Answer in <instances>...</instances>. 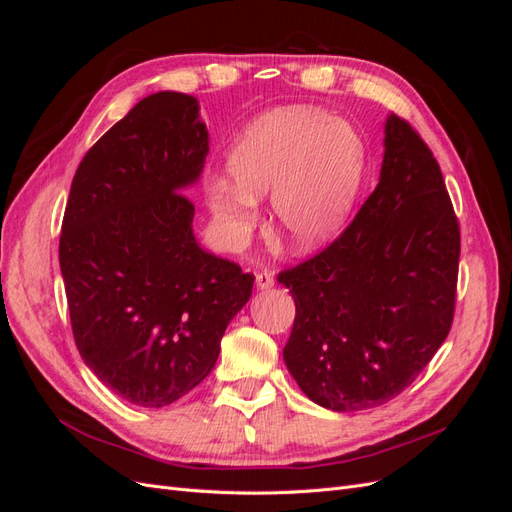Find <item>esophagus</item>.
Segmentation results:
<instances>
[{
    "label": "esophagus",
    "mask_w": 512,
    "mask_h": 512,
    "mask_svg": "<svg viewBox=\"0 0 512 512\" xmlns=\"http://www.w3.org/2000/svg\"><path fill=\"white\" fill-rule=\"evenodd\" d=\"M273 284H275V277H273V273H271V271L262 269V271H258V273H256V286H258L260 290L271 288Z\"/></svg>",
    "instance_id": "1"
}]
</instances>
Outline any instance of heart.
Returning a JSON list of instances; mask_svg holds the SVG:
<instances>
[{
	"label": "heart",
	"mask_w": 512,
	"mask_h": 512,
	"mask_svg": "<svg viewBox=\"0 0 512 512\" xmlns=\"http://www.w3.org/2000/svg\"><path fill=\"white\" fill-rule=\"evenodd\" d=\"M363 170V143L344 121L316 108H280L254 121L228 156L236 183L211 175L209 207L224 239L241 245L256 226L258 196L271 192L277 235L307 250L342 224Z\"/></svg>",
	"instance_id": "obj_1"
}]
</instances>
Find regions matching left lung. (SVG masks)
I'll return each mask as SVG.
<instances>
[{"label":"left lung","mask_w":512,"mask_h":512,"mask_svg":"<svg viewBox=\"0 0 512 512\" xmlns=\"http://www.w3.org/2000/svg\"><path fill=\"white\" fill-rule=\"evenodd\" d=\"M384 147L378 188L342 235L277 273L297 307L284 361L335 412L404 393L455 318L461 232L440 164L399 115Z\"/></svg>","instance_id":"obj_1"}]
</instances>
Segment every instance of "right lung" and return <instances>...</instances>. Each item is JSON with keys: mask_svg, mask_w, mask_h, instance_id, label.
<instances>
[{"mask_svg": "<svg viewBox=\"0 0 512 512\" xmlns=\"http://www.w3.org/2000/svg\"><path fill=\"white\" fill-rule=\"evenodd\" d=\"M209 151L198 102L160 91L138 102L81 160L61 222L74 344L98 380L143 408L203 382L254 275L194 239L181 190Z\"/></svg>", "mask_w": 512, "mask_h": 512, "instance_id": "add662e5", "label": "right lung"}]
</instances>
